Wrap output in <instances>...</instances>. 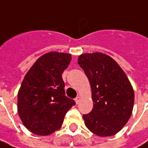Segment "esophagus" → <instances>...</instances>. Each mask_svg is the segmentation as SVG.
<instances>
[{
    "instance_id": "esophagus-1",
    "label": "esophagus",
    "mask_w": 148,
    "mask_h": 148,
    "mask_svg": "<svg viewBox=\"0 0 148 148\" xmlns=\"http://www.w3.org/2000/svg\"><path fill=\"white\" fill-rule=\"evenodd\" d=\"M80 100H81V97L78 95V96H77V97H76V99H75V101H76L77 104H78V103H79Z\"/></svg>"
}]
</instances>
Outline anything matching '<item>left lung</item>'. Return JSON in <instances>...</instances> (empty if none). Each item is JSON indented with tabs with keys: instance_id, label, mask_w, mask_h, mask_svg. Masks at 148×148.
<instances>
[{
	"instance_id": "8db88e82",
	"label": "left lung",
	"mask_w": 148,
	"mask_h": 148,
	"mask_svg": "<svg viewBox=\"0 0 148 148\" xmlns=\"http://www.w3.org/2000/svg\"><path fill=\"white\" fill-rule=\"evenodd\" d=\"M78 64L89 80L93 108L83 114L86 126L99 136L116 134L132 115L134 91L115 60L102 53L83 54Z\"/></svg>"
}]
</instances>
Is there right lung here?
<instances>
[{"label":"right lung","mask_w":148,"mask_h":148,"mask_svg":"<svg viewBox=\"0 0 148 148\" xmlns=\"http://www.w3.org/2000/svg\"><path fill=\"white\" fill-rule=\"evenodd\" d=\"M71 55L49 52L27 71L17 95L19 116L31 132L47 136L59 130L67 111L76 104L66 96L62 73Z\"/></svg>","instance_id":"right-lung-1"}]
</instances>
